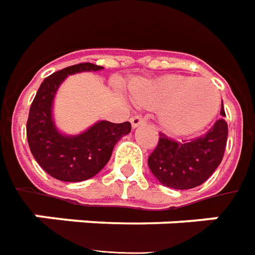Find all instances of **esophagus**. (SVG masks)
Segmentation results:
<instances>
[{
    "instance_id": "34e87169",
    "label": "esophagus",
    "mask_w": 255,
    "mask_h": 255,
    "mask_svg": "<svg viewBox=\"0 0 255 255\" xmlns=\"http://www.w3.org/2000/svg\"><path fill=\"white\" fill-rule=\"evenodd\" d=\"M145 123H146L145 119H143V117H142V116H139V115L132 116V117H131V124H132L133 128L139 127V126L145 124Z\"/></svg>"
}]
</instances>
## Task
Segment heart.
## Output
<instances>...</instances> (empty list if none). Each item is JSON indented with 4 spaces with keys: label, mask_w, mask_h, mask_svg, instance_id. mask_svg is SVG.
Wrapping results in <instances>:
<instances>
[{
    "label": "heart",
    "mask_w": 255,
    "mask_h": 255,
    "mask_svg": "<svg viewBox=\"0 0 255 255\" xmlns=\"http://www.w3.org/2000/svg\"><path fill=\"white\" fill-rule=\"evenodd\" d=\"M133 99L158 110L165 131L186 135L200 131L214 119L221 105L220 91L207 78L164 76L133 87Z\"/></svg>",
    "instance_id": "heart-1"
}]
</instances>
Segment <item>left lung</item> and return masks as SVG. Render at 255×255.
I'll list each match as a JSON object with an SVG mask.
<instances>
[{"label": "left lung", "mask_w": 255, "mask_h": 255, "mask_svg": "<svg viewBox=\"0 0 255 255\" xmlns=\"http://www.w3.org/2000/svg\"><path fill=\"white\" fill-rule=\"evenodd\" d=\"M225 116V110L221 109ZM228 139V124L218 119L200 136L175 140L160 132L147 164L158 182L172 189H192L206 182L221 164Z\"/></svg>", "instance_id": "left-lung-1"}]
</instances>
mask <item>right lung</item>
<instances>
[{
	"instance_id": "obj_1",
	"label": "right lung",
	"mask_w": 255,
	"mask_h": 255,
	"mask_svg": "<svg viewBox=\"0 0 255 255\" xmlns=\"http://www.w3.org/2000/svg\"><path fill=\"white\" fill-rule=\"evenodd\" d=\"M102 69L94 63H78L53 73L41 83L30 106L26 124L30 150L41 168L59 181L80 182L97 175L119 139L131 131L129 122H99L77 136H66L53 126L52 101L60 83L69 74Z\"/></svg>"
}]
</instances>
